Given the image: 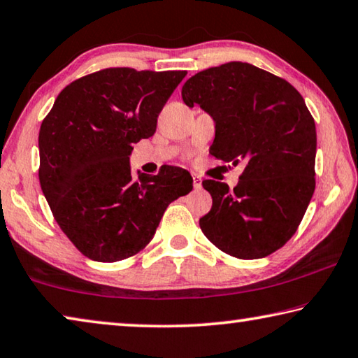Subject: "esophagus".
<instances>
[{
  "label": "esophagus",
  "mask_w": 358,
  "mask_h": 358,
  "mask_svg": "<svg viewBox=\"0 0 358 358\" xmlns=\"http://www.w3.org/2000/svg\"><path fill=\"white\" fill-rule=\"evenodd\" d=\"M192 181H194V187H196V189H197V187L202 186V178L199 177L197 173H192Z\"/></svg>",
  "instance_id": "esophagus-1"
}]
</instances>
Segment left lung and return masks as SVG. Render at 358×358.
Returning <instances> with one entry per match:
<instances>
[{"label":"left lung","mask_w":358,"mask_h":358,"mask_svg":"<svg viewBox=\"0 0 358 358\" xmlns=\"http://www.w3.org/2000/svg\"><path fill=\"white\" fill-rule=\"evenodd\" d=\"M187 107L215 121L210 153L245 162L240 183L205 180L213 207L201 217L211 243L238 259H260L295 234L314 192L316 124L301 94L282 78L250 63L230 62L187 78Z\"/></svg>","instance_id":"obj_1"}]
</instances>
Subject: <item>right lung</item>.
I'll return each mask as SVG.
<instances>
[{
  "mask_svg": "<svg viewBox=\"0 0 358 358\" xmlns=\"http://www.w3.org/2000/svg\"><path fill=\"white\" fill-rule=\"evenodd\" d=\"M185 71L108 68L58 94L39 131V181L58 226L85 256L117 262L150 243L167 205L192 189L181 167L131 173L132 145L155 134L157 115Z\"/></svg>",
  "mask_w": 358,
  "mask_h": 358,
  "instance_id": "1",
  "label": "right lung"
}]
</instances>
